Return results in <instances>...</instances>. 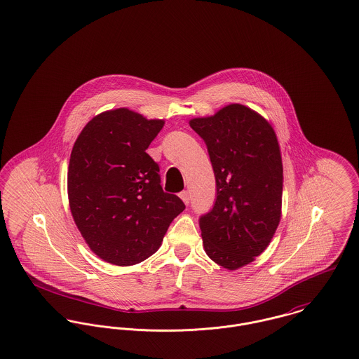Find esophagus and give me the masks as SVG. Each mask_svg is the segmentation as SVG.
Segmentation results:
<instances>
[{
    "instance_id": "1",
    "label": "esophagus",
    "mask_w": 359,
    "mask_h": 359,
    "mask_svg": "<svg viewBox=\"0 0 359 359\" xmlns=\"http://www.w3.org/2000/svg\"><path fill=\"white\" fill-rule=\"evenodd\" d=\"M179 196L182 198V201H183L186 205L190 203V193H189V191H182V193L179 194Z\"/></svg>"
}]
</instances>
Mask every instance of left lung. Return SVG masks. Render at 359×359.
<instances>
[{
  "instance_id": "1",
  "label": "left lung",
  "mask_w": 359,
  "mask_h": 359,
  "mask_svg": "<svg viewBox=\"0 0 359 359\" xmlns=\"http://www.w3.org/2000/svg\"><path fill=\"white\" fill-rule=\"evenodd\" d=\"M190 127L205 140L216 177V202L199 217L205 251L235 271L269 246L280 222L283 164L276 134L241 104L193 118Z\"/></svg>"
}]
</instances>
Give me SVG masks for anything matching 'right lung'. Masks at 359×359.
I'll use <instances>...</instances> for the list:
<instances>
[{
    "label": "right lung",
    "instance_id": "right-lung-1",
    "mask_svg": "<svg viewBox=\"0 0 359 359\" xmlns=\"http://www.w3.org/2000/svg\"><path fill=\"white\" fill-rule=\"evenodd\" d=\"M164 127L127 108L91 118L68 166V199L86 243L101 259L135 265L154 254L183 201L164 193L146 149Z\"/></svg>",
    "mask_w": 359,
    "mask_h": 359
}]
</instances>
